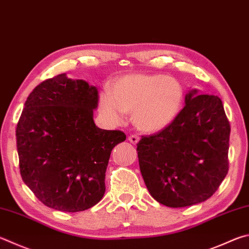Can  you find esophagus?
Masks as SVG:
<instances>
[{"mask_svg":"<svg viewBox=\"0 0 249 249\" xmlns=\"http://www.w3.org/2000/svg\"><path fill=\"white\" fill-rule=\"evenodd\" d=\"M128 140L130 142H132L133 144H136V143H138V142H139V137L137 136V135H130V136L128 137Z\"/></svg>","mask_w":249,"mask_h":249,"instance_id":"34e87169","label":"esophagus"}]
</instances>
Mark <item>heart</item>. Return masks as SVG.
<instances>
[{"instance_id":"heart-1","label":"heart","mask_w":249,"mask_h":249,"mask_svg":"<svg viewBox=\"0 0 249 249\" xmlns=\"http://www.w3.org/2000/svg\"><path fill=\"white\" fill-rule=\"evenodd\" d=\"M184 89L178 80L164 75L128 74L114 80L99 98V113L111 126L125 122L132 113L133 124L144 133H158L178 116Z\"/></svg>"}]
</instances>
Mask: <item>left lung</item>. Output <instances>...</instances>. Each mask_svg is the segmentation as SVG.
<instances>
[{
	"mask_svg": "<svg viewBox=\"0 0 249 249\" xmlns=\"http://www.w3.org/2000/svg\"><path fill=\"white\" fill-rule=\"evenodd\" d=\"M230 132L221 99L188 90L173 123L137 143L140 172L150 195L171 208L210 198L228 174Z\"/></svg>",
	"mask_w": 249,
	"mask_h": 249,
	"instance_id": "left-lung-1",
	"label": "left lung"
}]
</instances>
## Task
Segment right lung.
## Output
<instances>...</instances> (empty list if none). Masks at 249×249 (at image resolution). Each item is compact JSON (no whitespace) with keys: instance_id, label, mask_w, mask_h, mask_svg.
<instances>
[{"instance_id":"1","label":"right lung","mask_w":249,"mask_h":249,"mask_svg":"<svg viewBox=\"0 0 249 249\" xmlns=\"http://www.w3.org/2000/svg\"><path fill=\"white\" fill-rule=\"evenodd\" d=\"M97 107L98 89L66 74L44 80L27 98L16 128L20 174L50 208L84 211L105 195L111 151L126 135L99 128Z\"/></svg>"}]
</instances>
